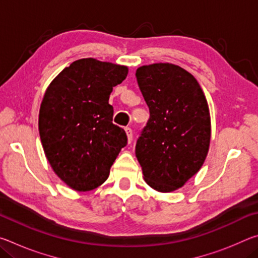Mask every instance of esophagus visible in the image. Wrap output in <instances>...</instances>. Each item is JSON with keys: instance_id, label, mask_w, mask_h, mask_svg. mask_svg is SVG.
Segmentation results:
<instances>
[{"instance_id": "obj_1", "label": "esophagus", "mask_w": 258, "mask_h": 258, "mask_svg": "<svg viewBox=\"0 0 258 258\" xmlns=\"http://www.w3.org/2000/svg\"><path fill=\"white\" fill-rule=\"evenodd\" d=\"M126 131V134H127V140H128V143H131L133 141V131L131 127H125Z\"/></svg>"}]
</instances>
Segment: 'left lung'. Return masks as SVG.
I'll use <instances>...</instances> for the list:
<instances>
[{
    "instance_id": "left-lung-1",
    "label": "left lung",
    "mask_w": 258,
    "mask_h": 258,
    "mask_svg": "<svg viewBox=\"0 0 258 258\" xmlns=\"http://www.w3.org/2000/svg\"><path fill=\"white\" fill-rule=\"evenodd\" d=\"M135 76L150 112L135 155L147 184L171 192L183 186L206 159L211 141L207 100L197 80L175 64L142 66Z\"/></svg>"
}]
</instances>
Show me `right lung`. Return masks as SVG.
Returning a JSON list of instances; mask_svg holds the SVG:
<instances>
[{"label":"right lung","instance_id":"add662e5","mask_svg":"<svg viewBox=\"0 0 258 258\" xmlns=\"http://www.w3.org/2000/svg\"><path fill=\"white\" fill-rule=\"evenodd\" d=\"M128 69L93 58L74 61L56 76L38 117L41 142L54 173L76 191L101 185L121 148L125 131L112 123V87Z\"/></svg>","mask_w":258,"mask_h":258}]
</instances>
